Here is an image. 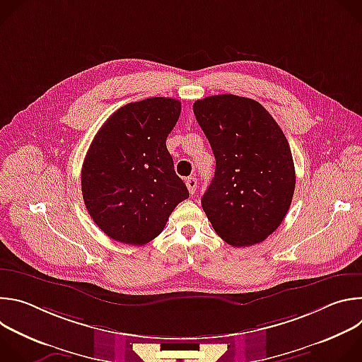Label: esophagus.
<instances>
[{"instance_id": "1", "label": "esophagus", "mask_w": 362, "mask_h": 362, "mask_svg": "<svg viewBox=\"0 0 362 362\" xmlns=\"http://www.w3.org/2000/svg\"><path fill=\"white\" fill-rule=\"evenodd\" d=\"M186 186H187L189 193H190V194H194V192H196V186H197V180H196V177H193V176L187 177V179H186Z\"/></svg>"}]
</instances>
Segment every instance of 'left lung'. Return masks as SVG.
<instances>
[{
    "mask_svg": "<svg viewBox=\"0 0 362 362\" xmlns=\"http://www.w3.org/2000/svg\"><path fill=\"white\" fill-rule=\"evenodd\" d=\"M193 112L216 159L202 208L235 247L265 240L282 223L295 190L288 140L259 103L235 94L194 101Z\"/></svg>",
    "mask_w": 362,
    "mask_h": 362,
    "instance_id": "1",
    "label": "left lung"
}]
</instances>
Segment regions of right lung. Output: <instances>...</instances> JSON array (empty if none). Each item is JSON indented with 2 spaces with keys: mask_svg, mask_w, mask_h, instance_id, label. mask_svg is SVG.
<instances>
[{
  "mask_svg": "<svg viewBox=\"0 0 362 362\" xmlns=\"http://www.w3.org/2000/svg\"><path fill=\"white\" fill-rule=\"evenodd\" d=\"M180 110V101L170 97L129 103L94 136L81 169V192L94 223L113 240L150 242L189 197L166 147Z\"/></svg>",
  "mask_w": 362,
  "mask_h": 362,
  "instance_id": "obj_1",
  "label": "right lung"
}]
</instances>
